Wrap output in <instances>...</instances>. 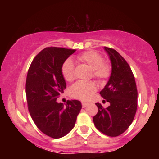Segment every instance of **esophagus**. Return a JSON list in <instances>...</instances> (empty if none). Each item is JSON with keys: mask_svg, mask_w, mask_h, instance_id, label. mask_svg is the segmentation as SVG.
I'll list each match as a JSON object with an SVG mask.
<instances>
[{"mask_svg": "<svg viewBox=\"0 0 159 159\" xmlns=\"http://www.w3.org/2000/svg\"><path fill=\"white\" fill-rule=\"evenodd\" d=\"M81 105H82V107H87V105H88V103H87V102H82Z\"/></svg>", "mask_w": 159, "mask_h": 159, "instance_id": "obj_1", "label": "esophagus"}]
</instances>
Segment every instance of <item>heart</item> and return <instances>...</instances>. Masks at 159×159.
Segmentation results:
<instances>
[{"label": "heart", "instance_id": "heart-1", "mask_svg": "<svg viewBox=\"0 0 159 159\" xmlns=\"http://www.w3.org/2000/svg\"><path fill=\"white\" fill-rule=\"evenodd\" d=\"M78 60L92 69V75L98 81L102 82L110 77V65L104 63L102 56L95 51H88L78 56ZM74 63L71 59H66L61 66V73L67 81L74 79ZM96 86L92 81H78L69 89L71 97L80 100H87L96 92Z\"/></svg>", "mask_w": 159, "mask_h": 159}]
</instances>
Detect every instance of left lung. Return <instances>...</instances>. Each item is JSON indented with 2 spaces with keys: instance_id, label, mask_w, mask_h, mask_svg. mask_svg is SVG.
I'll return each instance as SVG.
<instances>
[{
  "instance_id": "left-lung-1",
  "label": "left lung",
  "mask_w": 159,
  "mask_h": 159,
  "mask_svg": "<svg viewBox=\"0 0 159 159\" xmlns=\"http://www.w3.org/2000/svg\"><path fill=\"white\" fill-rule=\"evenodd\" d=\"M105 50L110 57L112 69L100 95L110 105L104 108L96 103L98 113L93 120L98 131L107 136L116 137L123 134L134 120L138 90L134 75L125 60L114 49L105 47Z\"/></svg>"
}]
</instances>
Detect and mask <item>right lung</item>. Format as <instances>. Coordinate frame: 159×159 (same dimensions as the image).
Masks as SVG:
<instances>
[{"label":"right lung","mask_w":159,"mask_h":159,"mask_svg":"<svg viewBox=\"0 0 159 159\" xmlns=\"http://www.w3.org/2000/svg\"><path fill=\"white\" fill-rule=\"evenodd\" d=\"M75 52L65 48H45L34 57L27 72L29 112L38 129L55 139L73 129L82 107L78 100H68L66 105L56 101L66 87L61 73L62 64Z\"/></svg>","instance_id":"obj_1"}]
</instances>
